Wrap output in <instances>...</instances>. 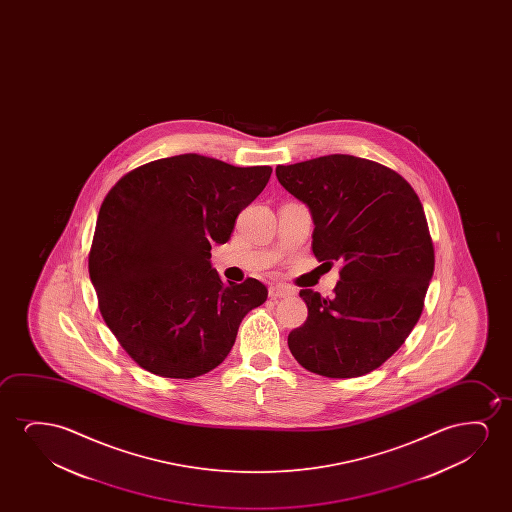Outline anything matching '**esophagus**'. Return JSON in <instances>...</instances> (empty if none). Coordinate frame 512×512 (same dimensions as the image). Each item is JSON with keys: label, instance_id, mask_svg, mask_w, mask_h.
<instances>
[{"label": "esophagus", "instance_id": "obj_1", "mask_svg": "<svg viewBox=\"0 0 512 512\" xmlns=\"http://www.w3.org/2000/svg\"><path fill=\"white\" fill-rule=\"evenodd\" d=\"M288 295H294V290L285 285H273L269 287V297L271 299H281V297H288Z\"/></svg>", "mask_w": 512, "mask_h": 512}]
</instances>
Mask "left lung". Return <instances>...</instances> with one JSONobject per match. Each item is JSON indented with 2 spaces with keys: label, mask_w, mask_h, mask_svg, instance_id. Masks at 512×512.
Masks as SVG:
<instances>
[{
  "label": "left lung",
  "mask_w": 512,
  "mask_h": 512,
  "mask_svg": "<svg viewBox=\"0 0 512 512\" xmlns=\"http://www.w3.org/2000/svg\"><path fill=\"white\" fill-rule=\"evenodd\" d=\"M308 206L313 253L343 262L332 297L304 288L308 318L288 334L295 360L325 378H358L385 364L423 311L434 245L413 187L393 169L353 155L276 168Z\"/></svg>",
  "instance_id": "8db88e82"
}]
</instances>
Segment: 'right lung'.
<instances>
[{"label":"right lung","instance_id":"add662e5","mask_svg":"<svg viewBox=\"0 0 512 512\" xmlns=\"http://www.w3.org/2000/svg\"><path fill=\"white\" fill-rule=\"evenodd\" d=\"M271 173L175 155L133 169L106 194L89 274L108 329L145 371L203 376L229 355L246 313L266 302L259 280L224 283L210 259Z\"/></svg>","mask_w":512,"mask_h":512}]
</instances>
